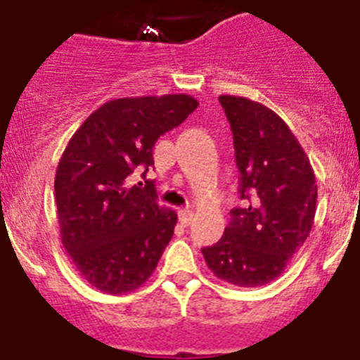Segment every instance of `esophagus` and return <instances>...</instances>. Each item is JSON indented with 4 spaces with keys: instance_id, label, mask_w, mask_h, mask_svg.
<instances>
[{
    "instance_id": "obj_1",
    "label": "esophagus",
    "mask_w": 360,
    "mask_h": 360,
    "mask_svg": "<svg viewBox=\"0 0 360 360\" xmlns=\"http://www.w3.org/2000/svg\"><path fill=\"white\" fill-rule=\"evenodd\" d=\"M179 220L183 226H190L193 222V212L192 210H181L179 212Z\"/></svg>"
}]
</instances>
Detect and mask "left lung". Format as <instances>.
<instances>
[{"label": "left lung", "instance_id": "1", "mask_svg": "<svg viewBox=\"0 0 360 360\" xmlns=\"http://www.w3.org/2000/svg\"><path fill=\"white\" fill-rule=\"evenodd\" d=\"M231 125L242 208L224 235L200 249L220 280L262 287L276 280L314 224L317 184L310 160L283 120L258 102L222 95Z\"/></svg>", "mask_w": 360, "mask_h": 360}]
</instances>
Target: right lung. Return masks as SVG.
Instances as JSON below:
<instances>
[{
    "mask_svg": "<svg viewBox=\"0 0 360 360\" xmlns=\"http://www.w3.org/2000/svg\"><path fill=\"white\" fill-rule=\"evenodd\" d=\"M199 105L190 95L116 98L100 105L68 143L55 174L60 240L84 280L108 294L138 289L174 235L177 213L156 186H129L148 172L160 136Z\"/></svg>",
    "mask_w": 360,
    "mask_h": 360,
    "instance_id": "add662e5",
    "label": "right lung"
}]
</instances>
